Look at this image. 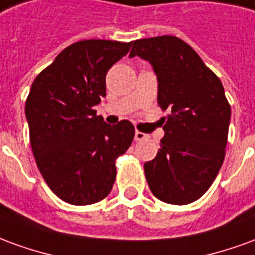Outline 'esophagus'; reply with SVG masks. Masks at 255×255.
Wrapping results in <instances>:
<instances>
[{
    "mask_svg": "<svg viewBox=\"0 0 255 255\" xmlns=\"http://www.w3.org/2000/svg\"><path fill=\"white\" fill-rule=\"evenodd\" d=\"M146 136H147V135L143 132H140V131H136V132H135V140H143V139H146Z\"/></svg>",
    "mask_w": 255,
    "mask_h": 255,
    "instance_id": "esophagus-1",
    "label": "esophagus"
}]
</instances>
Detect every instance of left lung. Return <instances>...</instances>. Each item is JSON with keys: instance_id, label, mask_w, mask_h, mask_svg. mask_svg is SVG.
I'll return each instance as SVG.
<instances>
[{"instance_id": "obj_1", "label": "left lung", "mask_w": 255, "mask_h": 255, "mask_svg": "<svg viewBox=\"0 0 255 255\" xmlns=\"http://www.w3.org/2000/svg\"><path fill=\"white\" fill-rule=\"evenodd\" d=\"M135 56L153 67L158 105L171 112L161 119L165 135L158 153L144 162L146 180L162 202L187 205L208 191L224 161L231 120L224 87L176 36L138 39L129 53Z\"/></svg>"}]
</instances>
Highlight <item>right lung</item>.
Here are the masks:
<instances>
[{
    "instance_id": "obj_1",
    "label": "right lung",
    "mask_w": 255,
    "mask_h": 255,
    "mask_svg": "<svg viewBox=\"0 0 255 255\" xmlns=\"http://www.w3.org/2000/svg\"><path fill=\"white\" fill-rule=\"evenodd\" d=\"M132 42L89 39L73 43L43 69L25 101V119L38 169L58 198L91 205L111 192L115 161L131 146L128 120L111 126L94 106L106 95V73Z\"/></svg>"
}]
</instances>
